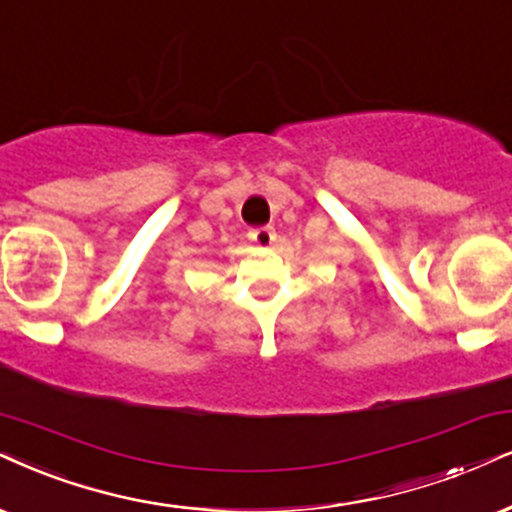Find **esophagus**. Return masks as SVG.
Wrapping results in <instances>:
<instances>
[{
    "label": "esophagus",
    "instance_id": "esophagus-1",
    "mask_svg": "<svg viewBox=\"0 0 512 512\" xmlns=\"http://www.w3.org/2000/svg\"><path fill=\"white\" fill-rule=\"evenodd\" d=\"M248 238L255 245L264 248V245H269L271 241H274V229H271V226H255V229L248 231Z\"/></svg>",
    "mask_w": 512,
    "mask_h": 512
}]
</instances>
